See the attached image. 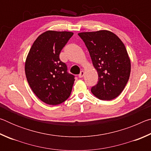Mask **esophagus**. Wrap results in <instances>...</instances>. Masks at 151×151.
Listing matches in <instances>:
<instances>
[{
  "instance_id": "esophagus-1",
  "label": "esophagus",
  "mask_w": 151,
  "mask_h": 151,
  "mask_svg": "<svg viewBox=\"0 0 151 151\" xmlns=\"http://www.w3.org/2000/svg\"><path fill=\"white\" fill-rule=\"evenodd\" d=\"M84 75H85V71L81 70L80 74L78 75V76H79V78H82V77H83Z\"/></svg>"
}]
</instances>
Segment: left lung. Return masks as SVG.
Masks as SVG:
<instances>
[{"instance_id":"obj_1","label":"left lung","mask_w":151,"mask_h":151,"mask_svg":"<svg viewBox=\"0 0 151 151\" xmlns=\"http://www.w3.org/2000/svg\"><path fill=\"white\" fill-rule=\"evenodd\" d=\"M90 54L97 70L99 82L91 88L97 98L115 99L123 91L131 73V60L118 36L107 30L78 33Z\"/></svg>"}]
</instances>
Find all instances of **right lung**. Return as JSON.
Listing matches in <instances>:
<instances>
[{
    "label": "right lung",
    "mask_w": 151,
    "mask_h": 151,
    "mask_svg": "<svg viewBox=\"0 0 151 151\" xmlns=\"http://www.w3.org/2000/svg\"><path fill=\"white\" fill-rule=\"evenodd\" d=\"M73 35L68 31L47 30L33 42L25 61V75L36 96L50 105L65 101L72 91L75 76L67 73L59 55Z\"/></svg>",
    "instance_id": "add662e5"
}]
</instances>
